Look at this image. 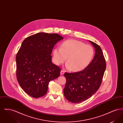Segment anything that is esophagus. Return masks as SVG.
<instances>
[{
  "instance_id": "esophagus-1",
  "label": "esophagus",
  "mask_w": 123,
  "mask_h": 123,
  "mask_svg": "<svg viewBox=\"0 0 123 123\" xmlns=\"http://www.w3.org/2000/svg\"><path fill=\"white\" fill-rule=\"evenodd\" d=\"M64 70H61V71H60V75H63L64 74Z\"/></svg>"
}]
</instances>
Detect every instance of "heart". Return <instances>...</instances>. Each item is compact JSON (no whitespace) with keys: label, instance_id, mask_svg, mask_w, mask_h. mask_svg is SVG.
I'll return each mask as SVG.
<instances>
[{"label":"heart","instance_id":"heart-1","mask_svg":"<svg viewBox=\"0 0 123 123\" xmlns=\"http://www.w3.org/2000/svg\"><path fill=\"white\" fill-rule=\"evenodd\" d=\"M94 54L93 47L75 40L64 41L61 48L53 51V60L57 65L62 64L66 59V67L73 72H78L86 68L91 61Z\"/></svg>","mask_w":123,"mask_h":123}]
</instances>
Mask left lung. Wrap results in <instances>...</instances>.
<instances>
[{"label": "left lung", "mask_w": 123, "mask_h": 123, "mask_svg": "<svg viewBox=\"0 0 123 123\" xmlns=\"http://www.w3.org/2000/svg\"><path fill=\"white\" fill-rule=\"evenodd\" d=\"M88 41L95 48L93 60L83 70L72 73L65 72L64 75L66 79L64 96L68 101L74 103L84 101L96 92L106 68L105 59L100 47L94 42Z\"/></svg>", "instance_id": "1"}]
</instances>
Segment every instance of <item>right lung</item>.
<instances>
[{
    "label": "right lung",
    "instance_id": "obj_1",
    "mask_svg": "<svg viewBox=\"0 0 123 123\" xmlns=\"http://www.w3.org/2000/svg\"><path fill=\"white\" fill-rule=\"evenodd\" d=\"M64 38L57 34L39 33L26 38L16 56L17 77L20 87L37 98L47 93L49 82L60 75V69L52 62L55 45Z\"/></svg>",
    "mask_w": 123,
    "mask_h": 123
}]
</instances>
